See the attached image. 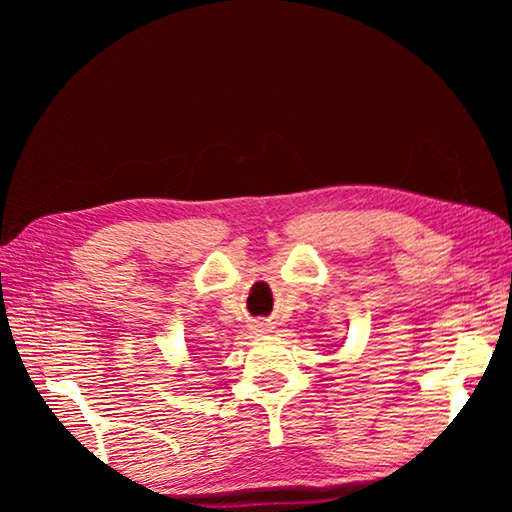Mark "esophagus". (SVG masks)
<instances>
[{
    "mask_svg": "<svg viewBox=\"0 0 512 512\" xmlns=\"http://www.w3.org/2000/svg\"><path fill=\"white\" fill-rule=\"evenodd\" d=\"M257 327H259V332H264V329H266V327H268V325H264V323H259V325H257Z\"/></svg>",
    "mask_w": 512,
    "mask_h": 512,
    "instance_id": "1",
    "label": "esophagus"
}]
</instances>
